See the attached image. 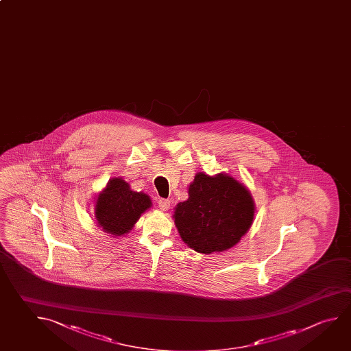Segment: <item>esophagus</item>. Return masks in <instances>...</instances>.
Segmentation results:
<instances>
[{
    "label": "esophagus",
    "instance_id": "obj_1",
    "mask_svg": "<svg viewBox=\"0 0 351 351\" xmlns=\"http://www.w3.org/2000/svg\"><path fill=\"white\" fill-rule=\"evenodd\" d=\"M158 206H159V208L161 210H167V209L170 208V201L165 199V198H159L158 199Z\"/></svg>",
    "mask_w": 351,
    "mask_h": 351
}]
</instances>
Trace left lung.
Returning <instances> with one entry per match:
<instances>
[{
  "label": "left lung",
  "mask_w": 351,
  "mask_h": 351,
  "mask_svg": "<svg viewBox=\"0 0 351 351\" xmlns=\"http://www.w3.org/2000/svg\"><path fill=\"white\" fill-rule=\"evenodd\" d=\"M254 202L245 186L230 176L198 173L189 199L175 208V224L187 245L203 254L235 245L254 219Z\"/></svg>",
  "instance_id": "obj_1"
}]
</instances>
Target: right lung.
I'll list each match as a JSON object with an SVG mask.
<instances>
[{
  "label": "right lung",
  "mask_w": 351,
  "mask_h": 351,
  "mask_svg": "<svg viewBox=\"0 0 351 351\" xmlns=\"http://www.w3.org/2000/svg\"><path fill=\"white\" fill-rule=\"evenodd\" d=\"M150 206L148 195L130 190L122 178H113L97 198L96 219L107 233L123 235Z\"/></svg>",
  "instance_id": "1"
}]
</instances>
